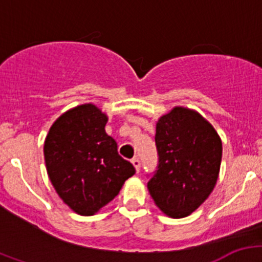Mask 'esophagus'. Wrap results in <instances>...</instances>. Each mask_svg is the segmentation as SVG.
<instances>
[{
	"label": "esophagus",
	"mask_w": 262,
	"mask_h": 262,
	"mask_svg": "<svg viewBox=\"0 0 262 262\" xmlns=\"http://www.w3.org/2000/svg\"><path fill=\"white\" fill-rule=\"evenodd\" d=\"M132 163H133V166L136 167L137 172H139V170H141V161H139V158L134 157L133 160H132Z\"/></svg>",
	"instance_id": "1"
}]
</instances>
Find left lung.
<instances>
[{
  "instance_id": "8db88e82",
  "label": "left lung",
  "mask_w": 262,
  "mask_h": 262,
  "mask_svg": "<svg viewBox=\"0 0 262 262\" xmlns=\"http://www.w3.org/2000/svg\"><path fill=\"white\" fill-rule=\"evenodd\" d=\"M157 170L147 187L171 218L196 210L213 191L222 161V141L199 113L176 106L156 124Z\"/></svg>"
}]
</instances>
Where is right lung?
<instances>
[{"label":"right lung","mask_w":262,"mask_h":262,"mask_svg":"<svg viewBox=\"0 0 262 262\" xmlns=\"http://www.w3.org/2000/svg\"><path fill=\"white\" fill-rule=\"evenodd\" d=\"M107 116L83 104L62 114L44 142L49 180L60 199L77 214L94 215L136 173L105 132Z\"/></svg>","instance_id":"obj_1"}]
</instances>
